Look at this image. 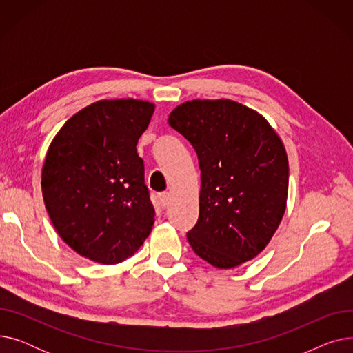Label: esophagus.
Wrapping results in <instances>:
<instances>
[{
	"mask_svg": "<svg viewBox=\"0 0 353 353\" xmlns=\"http://www.w3.org/2000/svg\"><path fill=\"white\" fill-rule=\"evenodd\" d=\"M159 200H160L161 208H167V205H169V201H170V193H169V192L160 193V194H159Z\"/></svg>",
	"mask_w": 353,
	"mask_h": 353,
	"instance_id": "1",
	"label": "esophagus"
}]
</instances>
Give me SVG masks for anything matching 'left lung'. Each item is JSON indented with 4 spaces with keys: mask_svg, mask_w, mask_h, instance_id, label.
<instances>
[{
    "mask_svg": "<svg viewBox=\"0 0 353 353\" xmlns=\"http://www.w3.org/2000/svg\"><path fill=\"white\" fill-rule=\"evenodd\" d=\"M169 124L199 159V220L188 232L194 253L219 269L252 261L270 242L286 210L289 163L269 121L233 100H192Z\"/></svg>",
    "mask_w": 353,
    "mask_h": 353,
    "instance_id": "1",
    "label": "left lung"
}]
</instances>
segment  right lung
I'll return each mask as SVG.
<instances>
[{"mask_svg": "<svg viewBox=\"0 0 353 353\" xmlns=\"http://www.w3.org/2000/svg\"><path fill=\"white\" fill-rule=\"evenodd\" d=\"M154 104L100 100L74 114L52 139L41 170L52 226L80 256L116 265L133 256L154 225L137 141Z\"/></svg>", "mask_w": 353, "mask_h": 353, "instance_id": "obj_1", "label": "right lung"}]
</instances>
